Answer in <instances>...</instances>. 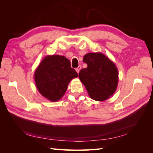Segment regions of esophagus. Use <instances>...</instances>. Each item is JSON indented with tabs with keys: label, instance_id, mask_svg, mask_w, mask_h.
<instances>
[{
	"label": "esophagus",
	"instance_id": "esophagus-1",
	"mask_svg": "<svg viewBox=\"0 0 153 153\" xmlns=\"http://www.w3.org/2000/svg\"><path fill=\"white\" fill-rule=\"evenodd\" d=\"M81 68H82V66H78L77 68H76V71L78 73L80 72Z\"/></svg>",
	"mask_w": 153,
	"mask_h": 153
}]
</instances>
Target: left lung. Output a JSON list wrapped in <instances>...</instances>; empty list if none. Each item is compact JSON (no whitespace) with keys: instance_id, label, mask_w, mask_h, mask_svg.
<instances>
[{"instance_id":"1","label":"left lung","mask_w":153,"mask_h":153,"mask_svg":"<svg viewBox=\"0 0 153 153\" xmlns=\"http://www.w3.org/2000/svg\"><path fill=\"white\" fill-rule=\"evenodd\" d=\"M83 62L87 64L78 74L91 98L98 101L108 99L116 91L118 70L115 64L101 52L84 55Z\"/></svg>"}]
</instances>
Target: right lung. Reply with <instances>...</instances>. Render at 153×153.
Instances as JSON below:
<instances>
[{
    "instance_id": "right-lung-1",
    "label": "right lung",
    "mask_w": 153,
    "mask_h": 153,
    "mask_svg": "<svg viewBox=\"0 0 153 153\" xmlns=\"http://www.w3.org/2000/svg\"><path fill=\"white\" fill-rule=\"evenodd\" d=\"M39 93L50 101H57L65 94L69 83L78 77L69 59L59 55L44 57L34 72Z\"/></svg>"
}]
</instances>
